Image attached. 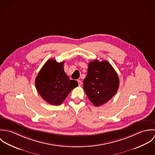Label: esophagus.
<instances>
[{"mask_svg":"<svg viewBox=\"0 0 155 155\" xmlns=\"http://www.w3.org/2000/svg\"><path fill=\"white\" fill-rule=\"evenodd\" d=\"M78 82L79 86H81V85H82V82H81V81H78Z\"/></svg>","mask_w":155,"mask_h":155,"instance_id":"esophagus-1","label":"esophagus"}]
</instances>
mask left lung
Here are the masks:
<instances>
[{"label": "left lung", "mask_w": 155, "mask_h": 155, "mask_svg": "<svg viewBox=\"0 0 155 155\" xmlns=\"http://www.w3.org/2000/svg\"><path fill=\"white\" fill-rule=\"evenodd\" d=\"M119 86L118 75L108 61L96 60L89 63L83 88L95 106H100L109 101Z\"/></svg>", "instance_id": "1"}]
</instances>
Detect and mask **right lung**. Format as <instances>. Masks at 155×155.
<instances>
[{"mask_svg": "<svg viewBox=\"0 0 155 155\" xmlns=\"http://www.w3.org/2000/svg\"><path fill=\"white\" fill-rule=\"evenodd\" d=\"M76 81L70 80L64 70V62L50 59L42 67L35 80L39 95L50 104L61 105L73 89L78 87Z\"/></svg>", "mask_w": 155, "mask_h": 155, "instance_id": "1", "label": "right lung"}]
</instances>
